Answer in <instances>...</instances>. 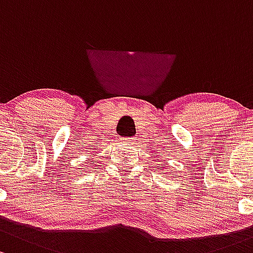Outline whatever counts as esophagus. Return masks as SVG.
Here are the masks:
<instances>
[{
    "mask_svg": "<svg viewBox=\"0 0 253 253\" xmlns=\"http://www.w3.org/2000/svg\"><path fill=\"white\" fill-rule=\"evenodd\" d=\"M124 142H125V143H133V138H131V137H127V138H125V139H124Z\"/></svg>",
    "mask_w": 253,
    "mask_h": 253,
    "instance_id": "obj_1",
    "label": "esophagus"
}]
</instances>
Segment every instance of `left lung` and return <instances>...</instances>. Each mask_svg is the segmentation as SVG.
Masks as SVG:
<instances>
[{
	"label": "left lung",
	"instance_id": "8db88e82",
	"mask_svg": "<svg viewBox=\"0 0 253 253\" xmlns=\"http://www.w3.org/2000/svg\"><path fill=\"white\" fill-rule=\"evenodd\" d=\"M159 169H160V166H159Z\"/></svg>",
	"mask_w": 253,
	"mask_h": 253
}]
</instances>
